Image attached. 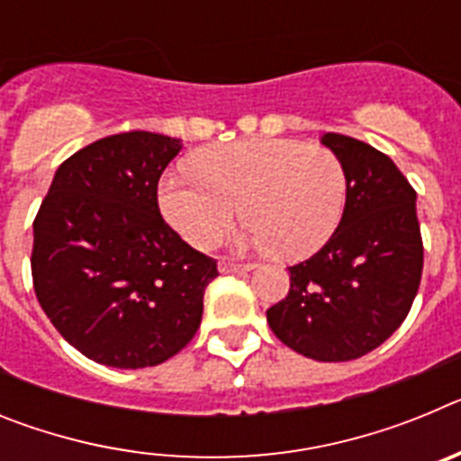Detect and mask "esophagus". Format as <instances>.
<instances>
[{"label": "esophagus", "instance_id": "obj_1", "mask_svg": "<svg viewBox=\"0 0 461 461\" xmlns=\"http://www.w3.org/2000/svg\"><path fill=\"white\" fill-rule=\"evenodd\" d=\"M249 270H254L251 263H233V260H221V263H219V272H221V275H242V272Z\"/></svg>", "mask_w": 461, "mask_h": 461}]
</instances>
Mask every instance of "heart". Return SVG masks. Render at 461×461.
<instances>
[{"label":"heart","mask_w":461,"mask_h":461,"mask_svg":"<svg viewBox=\"0 0 461 461\" xmlns=\"http://www.w3.org/2000/svg\"><path fill=\"white\" fill-rule=\"evenodd\" d=\"M195 170H166L158 182V207L198 249L214 247L242 205V217L251 223L240 244L304 258L328 242L344 214V166L323 145L249 138L203 149Z\"/></svg>","instance_id":"obj_1"}]
</instances>
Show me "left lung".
I'll use <instances>...</instances> for the list:
<instances>
[{
  "instance_id": "left-lung-1",
  "label": "left lung",
  "mask_w": 461,
  "mask_h": 461,
  "mask_svg": "<svg viewBox=\"0 0 461 461\" xmlns=\"http://www.w3.org/2000/svg\"><path fill=\"white\" fill-rule=\"evenodd\" d=\"M321 142L344 166V214L312 258L288 267L291 291L267 309V323L300 356L348 362L404 323L420 286L422 238L415 191L393 158L341 133Z\"/></svg>"
}]
</instances>
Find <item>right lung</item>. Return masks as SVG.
<instances>
[{
    "mask_svg": "<svg viewBox=\"0 0 461 461\" xmlns=\"http://www.w3.org/2000/svg\"><path fill=\"white\" fill-rule=\"evenodd\" d=\"M180 149V138L149 131L101 138L57 168L34 219L41 309L105 367H154L180 353L219 275L158 212V177Z\"/></svg>",
    "mask_w": 461,
    "mask_h": 461,
    "instance_id": "obj_1",
    "label": "right lung"
}]
</instances>
